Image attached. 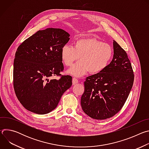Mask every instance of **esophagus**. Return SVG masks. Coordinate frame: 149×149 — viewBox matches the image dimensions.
I'll use <instances>...</instances> for the list:
<instances>
[{
	"label": "esophagus",
	"mask_w": 149,
	"mask_h": 149,
	"mask_svg": "<svg viewBox=\"0 0 149 149\" xmlns=\"http://www.w3.org/2000/svg\"><path fill=\"white\" fill-rule=\"evenodd\" d=\"M78 82V81L77 78H72V85H75Z\"/></svg>",
	"instance_id": "34e87169"
}]
</instances>
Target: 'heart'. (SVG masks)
Wrapping results in <instances>:
<instances>
[{
  "mask_svg": "<svg viewBox=\"0 0 149 149\" xmlns=\"http://www.w3.org/2000/svg\"><path fill=\"white\" fill-rule=\"evenodd\" d=\"M113 55L111 45L93 38L78 39L74 47L65 45L61 51L62 61L67 67L81 59L67 71L75 77H81L89 71L93 74L101 72L109 65Z\"/></svg>",
  "mask_w": 149,
  "mask_h": 149,
  "instance_id": "b5f03b06",
  "label": "heart"
}]
</instances>
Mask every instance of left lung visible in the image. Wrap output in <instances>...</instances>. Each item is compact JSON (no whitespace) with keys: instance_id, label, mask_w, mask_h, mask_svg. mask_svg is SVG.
Here are the masks:
<instances>
[{"instance_id":"8db88e82","label":"left lung","mask_w":149,"mask_h":149,"mask_svg":"<svg viewBox=\"0 0 149 149\" xmlns=\"http://www.w3.org/2000/svg\"><path fill=\"white\" fill-rule=\"evenodd\" d=\"M113 58L102 71L87 77L81 98L84 112L104 120L117 114L129 97L134 82L132 64L125 51L113 40Z\"/></svg>"}]
</instances>
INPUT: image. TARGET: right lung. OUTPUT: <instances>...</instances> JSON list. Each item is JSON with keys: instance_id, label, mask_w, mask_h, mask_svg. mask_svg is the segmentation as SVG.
I'll use <instances>...</instances> for the list:
<instances>
[{"instance_id": "obj_1", "label": "right lung", "mask_w": 149, "mask_h": 149, "mask_svg": "<svg viewBox=\"0 0 149 149\" xmlns=\"http://www.w3.org/2000/svg\"><path fill=\"white\" fill-rule=\"evenodd\" d=\"M70 35L59 28L38 31L17 49L13 63V87L24 108L38 114L54 110L72 86V77L60 75L63 70L61 51Z\"/></svg>"}]
</instances>
